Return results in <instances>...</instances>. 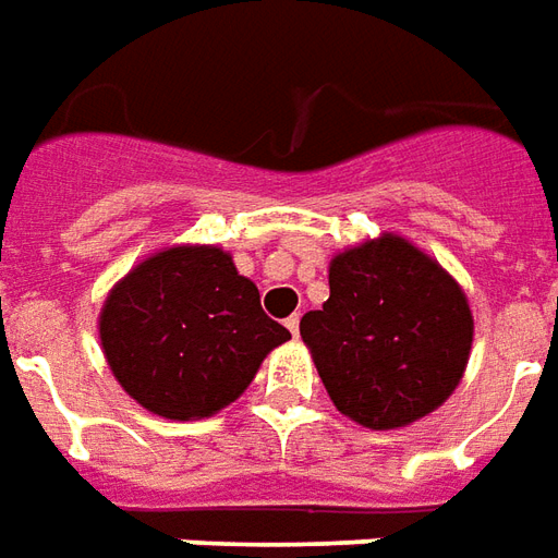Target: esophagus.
<instances>
[{
    "instance_id": "obj_1",
    "label": "esophagus",
    "mask_w": 558,
    "mask_h": 558,
    "mask_svg": "<svg viewBox=\"0 0 558 558\" xmlns=\"http://www.w3.org/2000/svg\"><path fill=\"white\" fill-rule=\"evenodd\" d=\"M286 327L291 330V336H298L300 333V315H291V318L286 322Z\"/></svg>"
}]
</instances>
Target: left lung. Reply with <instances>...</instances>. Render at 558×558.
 I'll return each instance as SVG.
<instances>
[{
  "instance_id": "1",
  "label": "left lung",
  "mask_w": 558,
  "mask_h": 558,
  "mask_svg": "<svg viewBox=\"0 0 558 558\" xmlns=\"http://www.w3.org/2000/svg\"><path fill=\"white\" fill-rule=\"evenodd\" d=\"M472 310L441 264L397 234L330 260V298L300 318L333 405L369 429L421 421L457 390Z\"/></svg>"
}]
</instances>
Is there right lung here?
Returning a JSON list of instances; mask_svg holds the SVG:
<instances>
[{
    "label": "right lung",
    "instance_id": "obj_1",
    "mask_svg": "<svg viewBox=\"0 0 558 558\" xmlns=\"http://www.w3.org/2000/svg\"><path fill=\"white\" fill-rule=\"evenodd\" d=\"M98 336L122 390L171 421L231 405L291 339L219 246H171L141 260L110 288Z\"/></svg>",
    "mask_w": 558,
    "mask_h": 558
}]
</instances>
